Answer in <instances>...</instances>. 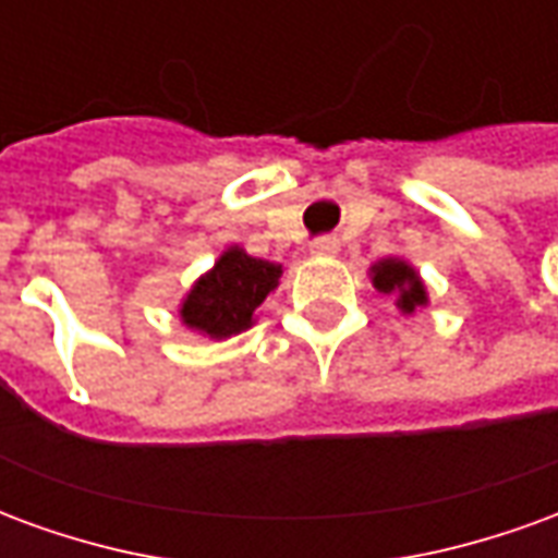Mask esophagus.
I'll list each match as a JSON object with an SVG mask.
<instances>
[{"instance_id":"obj_1","label":"esophagus","mask_w":558,"mask_h":558,"mask_svg":"<svg viewBox=\"0 0 558 558\" xmlns=\"http://www.w3.org/2000/svg\"><path fill=\"white\" fill-rule=\"evenodd\" d=\"M338 239H331V235H319V239H314L311 242V254L316 256H335L338 254Z\"/></svg>"}]
</instances>
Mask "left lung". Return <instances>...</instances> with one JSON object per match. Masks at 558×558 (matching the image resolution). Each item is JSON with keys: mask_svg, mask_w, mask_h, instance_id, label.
Listing matches in <instances>:
<instances>
[{"mask_svg": "<svg viewBox=\"0 0 558 558\" xmlns=\"http://www.w3.org/2000/svg\"><path fill=\"white\" fill-rule=\"evenodd\" d=\"M367 275H371V283H374L376 290L386 292V295H395V304H398V311L403 316H412L430 302L418 268L412 266L410 259H403V256L379 259V263L367 268Z\"/></svg>", "mask_w": 558, "mask_h": 558, "instance_id": "1", "label": "left lung"}]
</instances>
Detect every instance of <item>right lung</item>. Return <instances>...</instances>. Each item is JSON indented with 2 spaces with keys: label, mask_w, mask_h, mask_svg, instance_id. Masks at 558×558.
I'll list each match as a JSON object with an SVG mask.
<instances>
[{
  "label": "right lung",
  "mask_w": 558,
  "mask_h": 558,
  "mask_svg": "<svg viewBox=\"0 0 558 558\" xmlns=\"http://www.w3.org/2000/svg\"><path fill=\"white\" fill-rule=\"evenodd\" d=\"M283 268L259 256H251L239 244H230L206 275L194 280L179 304L184 328L208 340L242 335L256 323V307L268 292L278 290Z\"/></svg>",
  "instance_id": "add662e5"
}]
</instances>
